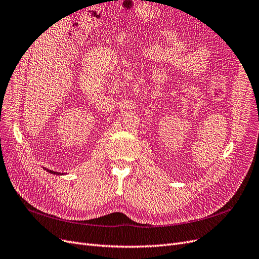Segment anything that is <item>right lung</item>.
<instances>
[{"label":"right lung","mask_w":259,"mask_h":259,"mask_svg":"<svg viewBox=\"0 0 259 259\" xmlns=\"http://www.w3.org/2000/svg\"><path fill=\"white\" fill-rule=\"evenodd\" d=\"M44 169H46V171H49V173L54 174V175H62L61 173H58V171H54V170H51V169H48V168H44Z\"/></svg>","instance_id":"add662e5"}]
</instances>
